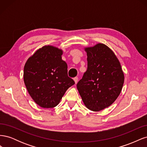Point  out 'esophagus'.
<instances>
[{
	"instance_id": "esophagus-1",
	"label": "esophagus",
	"mask_w": 147,
	"mask_h": 147,
	"mask_svg": "<svg viewBox=\"0 0 147 147\" xmlns=\"http://www.w3.org/2000/svg\"><path fill=\"white\" fill-rule=\"evenodd\" d=\"M74 82H75V84H77V82H78V78L77 77L74 78Z\"/></svg>"
}]
</instances>
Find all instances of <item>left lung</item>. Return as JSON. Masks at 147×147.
<instances>
[{
	"label": "left lung",
	"instance_id": "8db88e82",
	"mask_svg": "<svg viewBox=\"0 0 147 147\" xmlns=\"http://www.w3.org/2000/svg\"><path fill=\"white\" fill-rule=\"evenodd\" d=\"M88 69L77 88L83 103L94 112L112 105L122 90L124 75L114 52L104 43L84 47Z\"/></svg>",
	"mask_w": 147,
	"mask_h": 147
}]
</instances>
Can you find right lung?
<instances>
[{"mask_svg": "<svg viewBox=\"0 0 147 147\" xmlns=\"http://www.w3.org/2000/svg\"><path fill=\"white\" fill-rule=\"evenodd\" d=\"M63 54L61 49L45 45L30 56L24 65L26 87L34 101L42 108L57 106L67 89L75 84L68 77Z\"/></svg>", "mask_w": 147, "mask_h": 147, "instance_id": "1", "label": "right lung"}]
</instances>
